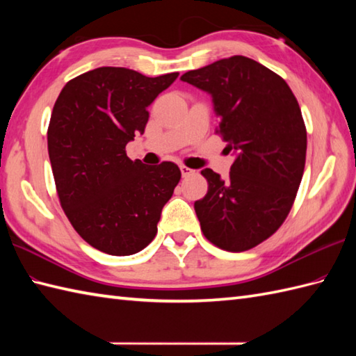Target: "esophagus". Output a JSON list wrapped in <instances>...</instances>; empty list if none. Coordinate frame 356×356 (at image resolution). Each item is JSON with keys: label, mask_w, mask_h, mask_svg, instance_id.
Segmentation results:
<instances>
[{"label": "esophagus", "mask_w": 356, "mask_h": 356, "mask_svg": "<svg viewBox=\"0 0 356 356\" xmlns=\"http://www.w3.org/2000/svg\"><path fill=\"white\" fill-rule=\"evenodd\" d=\"M180 171H182V176H184V177H188V176H191V174L194 172V170H191V168H188V166H185V165H180Z\"/></svg>", "instance_id": "1"}]
</instances>
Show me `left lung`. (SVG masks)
I'll use <instances>...</instances> for the list:
<instances>
[{"label": "left lung", "mask_w": 356, "mask_h": 356, "mask_svg": "<svg viewBox=\"0 0 356 356\" xmlns=\"http://www.w3.org/2000/svg\"><path fill=\"white\" fill-rule=\"evenodd\" d=\"M213 97L216 133L236 153L228 180L205 168L208 193L194 203L211 243L248 251L286 220L303 177L307 134L286 81L246 56H231L182 74Z\"/></svg>", "instance_id": "1"}]
</instances>
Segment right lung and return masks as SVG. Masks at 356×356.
<instances>
[{
  "label": "right lung",
  "mask_w": 356,
  "mask_h": 356,
  "mask_svg": "<svg viewBox=\"0 0 356 356\" xmlns=\"http://www.w3.org/2000/svg\"><path fill=\"white\" fill-rule=\"evenodd\" d=\"M177 76L99 67L67 82L53 107L47 145L59 202L79 236L105 254L151 243L182 176L176 163L147 166L125 151L145 131L148 105Z\"/></svg>",
  "instance_id": "add662e5"
}]
</instances>
